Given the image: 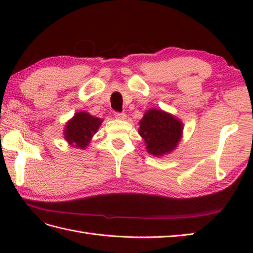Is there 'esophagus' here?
<instances>
[{
  "mask_svg": "<svg viewBox=\"0 0 253 253\" xmlns=\"http://www.w3.org/2000/svg\"><path fill=\"white\" fill-rule=\"evenodd\" d=\"M114 116L117 118V120H125L126 114L124 112H115Z\"/></svg>",
  "mask_w": 253,
  "mask_h": 253,
  "instance_id": "1",
  "label": "esophagus"
}]
</instances>
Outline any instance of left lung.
<instances>
[{
	"label": "left lung",
	"mask_w": 253,
	"mask_h": 253,
	"mask_svg": "<svg viewBox=\"0 0 253 253\" xmlns=\"http://www.w3.org/2000/svg\"><path fill=\"white\" fill-rule=\"evenodd\" d=\"M181 123L161 110H149L140 121L139 133L147 143V150L155 157L170 152L178 143Z\"/></svg>",
	"instance_id": "8db88e82"
}]
</instances>
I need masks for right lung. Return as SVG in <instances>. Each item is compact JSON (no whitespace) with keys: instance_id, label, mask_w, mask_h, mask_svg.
Returning a JSON list of instances; mask_svg holds the SVG:
<instances>
[{"instance_id":"add662e5","label":"right lung","mask_w":253,"mask_h":253,"mask_svg":"<svg viewBox=\"0 0 253 253\" xmlns=\"http://www.w3.org/2000/svg\"><path fill=\"white\" fill-rule=\"evenodd\" d=\"M101 123V118L91 116L88 113H77L66 125V140L74 147L84 149L90 142L91 137L99 129Z\"/></svg>"}]
</instances>
